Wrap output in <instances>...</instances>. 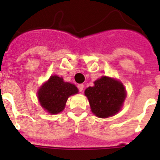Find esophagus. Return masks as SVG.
<instances>
[{"mask_svg": "<svg viewBox=\"0 0 160 160\" xmlns=\"http://www.w3.org/2000/svg\"><path fill=\"white\" fill-rule=\"evenodd\" d=\"M78 90H79V91H83V90H84V85L83 84H80V85H78Z\"/></svg>", "mask_w": 160, "mask_h": 160, "instance_id": "1", "label": "esophagus"}]
</instances>
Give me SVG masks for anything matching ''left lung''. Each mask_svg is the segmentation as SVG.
<instances>
[{
	"instance_id": "left-lung-1",
	"label": "left lung",
	"mask_w": 160,
	"mask_h": 160,
	"mask_svg": "<svg viewBox=\"0 0 160 160\" xmlns=\"http://www.w3.org/2000/svg\"><path fill=\"white\" fill-rule=\"evenodd\" d=\"M85 95L93 113L100 118H108L119 112L126 93L119 81L102 76L95 81V86L85 90Z\"/></svg>"
}]
</instances>
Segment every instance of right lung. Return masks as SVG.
Segmentation results:
<instances>
[{"label": "right lung", "mask_w": 160, "mask_h": 160, "mask_svg": "<svg viewBox=\"0 0 160 160\" xmlns=\"http://www.w3.org/2000/svg\"><path fill=\"white\" fill-rule=\"evenodd\" d=\"M77 93L75 85L65 82L57 75H53L39 90L38 99L44 109L55 114L64 109L69 96Z\"/></svg>", "instance_id": "obj_1"}]
</instances>
